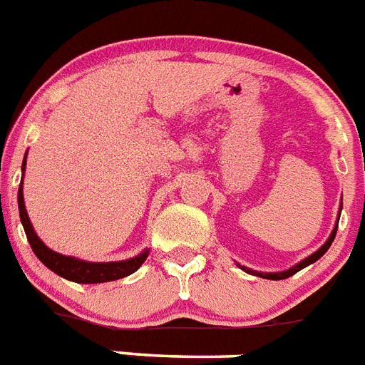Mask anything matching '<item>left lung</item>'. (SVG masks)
<instances>
[{
	"instance_id": "1",
	"label": "left lung",
	"mask_w": 365,
	"mask_h": 365,
	"mask_svg": "<svg viewBox=\"0 0 365 365\" xmlns=\"http://www.w3.org/2000/svg\"><path fill=\"white\" fill-rule=\"evenodd\" d=\"M340 212H342V205H340ZM338 220H340V215H338V218H336V225H334L333 232H331V235H329V238H327L326 244L322 245V247L318 249V251H314L313 255H311V256H307V258H305V260L298 262V264H297V265H293V267H289L287 271H280V272H258V271H252V269H249V267H244V265H240V264H238V267H240V269H244V271H245V272H249V274H255V277H260V278H267V280H284V278L293 277L294 272H298V271H300V269L307 267V265L314 264V262H317L318 258H320V256L326 255L327 249H329V247H331V244H333L334 236H336Z\"/></svg>"
}]
</instances>
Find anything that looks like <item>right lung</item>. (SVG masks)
<instances>
[{"mask_svg": "<svg viewBox=\"0 0 365 365\" xmlns=\"http://www.w3.org/2000/svg\"><path fill=\"white\" fill-rule=\"evenodd\" d=\"M25 165H27V154L23 158L21 170L25 173ZM18 207H19V218H21L23 229H25V235H27L29 244H31L32 251L38 256L41 264L47 265L51 271H54L56 274L67 278L71 282H76V284H101V282H113L120 280L123 277H129L134 271L140 269V265L147 260L149 251L140 252L134 258L123 262H85L78 260L74 256H65L60 252L52 251L47 245L39 240V236L36 235L34 227H32L31 220H29L27 209H25V200H23V180L19 183L18 189Z\"/></svg>", "mask_w": 365, "mask_h": 365, "instance_id": "1", "label": "right lung"}]
</instances>
